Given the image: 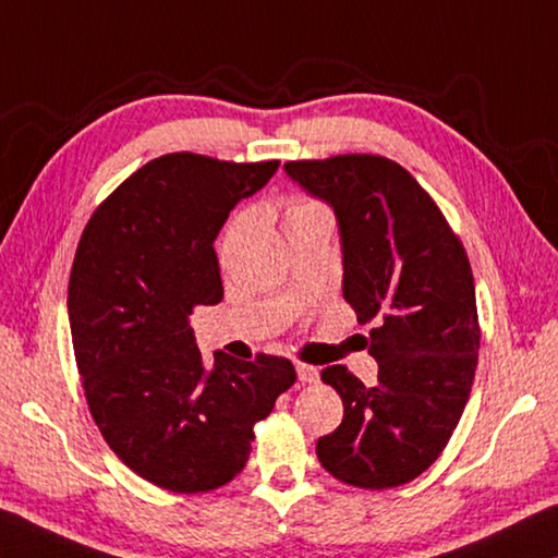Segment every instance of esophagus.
I'll list each match as a JSON object with an SVG mask.
<instances>
[{"mask_svg":"<svg viewBox=\"0 0 558 558\" xmlns=\"http://www.w3.org/2000/svg\"><path fill=\"white\" fill-rule=\"evenodd\" d=\"M295 372H298V379H300L302 384H315V381L319 379L317 366H313V364L298 362V364H295Z\"/></svg>","mask_w":558,"mask_h":558,"instance_id":"obj_1","label":"esophagus"}]
</instances>
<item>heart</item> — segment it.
I'll return each mask as SVG.
<instances>
[{
  "mask_svg": "<svg viewBox=\"0 0 558 558\" xmlns=\"http://www.w3.org/2000/svg\"><path fill=\"white\" fill-rule=\"evenodd\" d=\"M329 216L327 206L323 202L313 199V196H292L286 206V226L302 223V221H313V219H325Z\"/></svg>",
  "mask_w": 558,
  "mask_h": 558,
  "instance_id": "obj_1",
  "label": "heart"
}]
</instances>
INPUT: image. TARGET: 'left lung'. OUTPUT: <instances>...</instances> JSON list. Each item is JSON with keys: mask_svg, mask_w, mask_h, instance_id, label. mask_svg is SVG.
Instances as JSON below:
<instances>
[{"mask_svg": "<svg viewBox=\"0 0 558 558\" xmlns=\"http://www.w3.org/2000/svg\"><path fill=\"white\" fill-rule=\"evenodd\" d=\"M286 172L335 209L344 300L362 325L376 319L374 386L342 364L323 369L344 418L317 440V458L347 485H405L448 446L475 379L480 323L468 253L430 194L393 159H300Z\"/></svg>", "mask_w": 558, "mask_h": 558, "instance_id": "left-lung-1", "label": "left lung"}]
</instances>
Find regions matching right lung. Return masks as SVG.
Listing matches in <instances>:
<instances>
[{
    "instance_id": "obj_1",
    "label": "right lung",
    "mask_w": 558,
    "mask_h": 558,
    "mask_svg": "<svg viewBox=\"0 0 558 558\" xmlns=\"http://www.w3.org/2000/svg\"><path fill=\"white\" fill-rule=\"evenodd\" d=\"M270 162L172 153L102 202L75 248L69 319L93 421L125 465L169 493H209L239 475L253 426L295 384V366L223 352L206 366L189 315L223 298L214 241Z\"/></svg>"
}]
</instances>
